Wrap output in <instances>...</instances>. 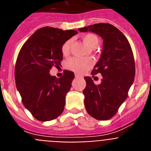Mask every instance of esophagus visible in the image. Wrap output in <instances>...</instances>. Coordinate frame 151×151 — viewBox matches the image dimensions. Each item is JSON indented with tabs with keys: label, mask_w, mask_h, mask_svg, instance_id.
I'll list each match as a JSON object with an SVG mask.
<instances>
[{
	"label": "esophagus",
	"mask_w": 151,
	"mask_h": 151,
	"mask_svg": "<svg viewBox=\"0 0 151 151\" xmlns=\"http://www.w3.org/2000/svg\"><path fill=\"white\" fill-rule=\"evenodd\" d=\"M75 77H76V78H80V77H81V76H79V75H78V74H75Z\"/></svg>",
	"instance_id": "obj_1"
}]
</instances>
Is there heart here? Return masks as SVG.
Masks as SVG:
<instances>
[{
	"mask_svg": "<svg viewBox=\"0 0 151 151\" xmlns=\"http://www.w3.org/2000/svg\"><path fill=\"white\" fill-rule=\"evenodd\" d=\"M82 41L85 45L94 48L97 46L98 43V38L97 36L94 34H86L82 36ZM70 47H71V41L68 40L62 46V54L64 56H66L69 54V50H70ZM93 61L91 59H80L76 57H73L70 58L66 62V67L71 70L77 73H83L86 71L87 69L91 67Z\"/></svg>",
	"mask_w": 151,
	"mask_h": 151,
	"instance_id": "heart-1",
	"label": "heart"
}]
</instances>
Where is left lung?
I'll use <instances>...</instances> for the list:
<instances>
[{
  "label": "left lung",
  "mask_w": 151,
  "mask_h": 151,
  "mask_svg": "<svg viewBox=\"0 0 151 151\" xmlns=\"http://www.w3.org/2000/svg\"><path fill=\"white\" fill-rule=\"evenodd\" d=\"M78 31L91 32L103 39L101 57L91 72L93 75L101 73V83L94 85L90 76H85L83 94L89 115L97 120H107L115 115L127 98L134 82L135 66L132 50L126 37L110 24H94Z\"/></svg>",
  "instance_id": "obj_1"
}]
</instances>
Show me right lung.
<instances>
[{
    "instance_id": "obj_1",
    "label": "right lung",
    "mask_w": 151,
    "mask_h": 151,
    "mask_svg": "<svg viewBox=\"0 0 151 151\" xmlns=\"http://www.w3.org/2000/svg\"><path fill=\"white\" fill-rule=\"evenodd\" d=\"M77 33L72 29L41 28L30 36L19 53L15 67L17 88L24 106L38 120H53L63 112L74 73L65 70L57 78L49 73L53 66H61L63 45Z\"/></svg>"
}]
</instances>
